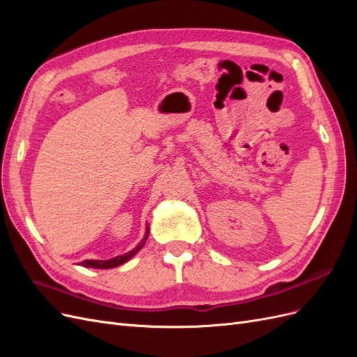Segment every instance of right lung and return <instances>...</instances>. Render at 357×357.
<instances>
[{"instance_id":"right-lung-1","label":"right lung","mask_w":357,"mask_h":357,"mask_svg":"<svg viewBox=\"0 0 357 357\" xmlns=\"http://www.w3.org/2000/svg\"><path fill=\"white\" fill-rule=\"evenodd\" d=\"M147 236H149V228H147V232H146V236H144L143 243L138 244V245L134 248V250H131L129 253L122 255V256L112 257V259H109V261H83V262H80V265H82V266H86V268H96V269H110V268L122 265V264L128 262L129 259H131L132 256H135V255L139 252V248H142V247L144 245V241L147 240Z\"/></svg>"}]
</instances>
